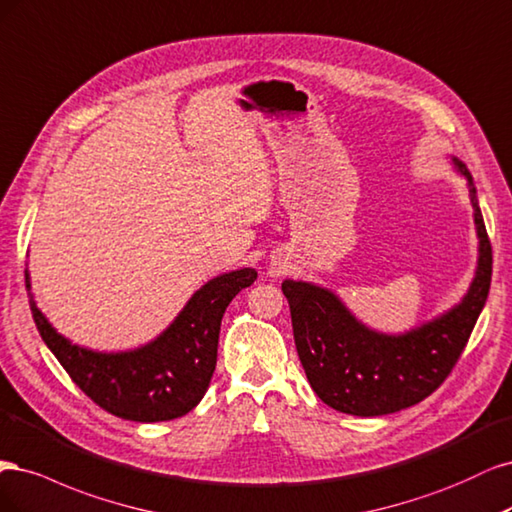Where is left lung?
I'll return each instance as SVG.
<instances>
[{
    "label": "left lung",
    "mask_w": 512,
    "mask_h": 512,
    "mask_svg": "<svg viewBox=\"0 0 512 512\" xmlns=\"http://www.w3.org/2000/svg\"><path fill=\"white\" fill-rule=\"evenodd\" d=\"M466 178L478 238L474 276L461 300L430 321L398 334L359 321L332 289L308 280H283L295 349L310 387L334 410L355 417H383L425 400L453 370L487 302L491 244L466 163L451 157Z\"/></svg>",
    "instance_id": "left-lung-1"
}]
</instances>
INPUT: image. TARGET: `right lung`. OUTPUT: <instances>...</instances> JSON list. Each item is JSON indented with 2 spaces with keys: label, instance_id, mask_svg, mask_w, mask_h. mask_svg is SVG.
I'll return each mask as SVG.
<instances>
[{
  "label": "right lung",
  "instance_id": "obj_1",
  "mask_svg": "<svg viewBox=\"0 0 512 512\" xmlns=\"http://www.w3.org/2000/svg\"><path fill=\"white\" fill-rule=\"evenodd\" d=\"M255 280L253 268L214 276L151 342L127 351H95L57 332L38 308L25 270L31 315L44 344L97 406L138 423L172 421L202 402L217 366L225 308Z\"/></svg>",
  "mask_w": 512,
  "mask_h": 512
}]
</instances>
